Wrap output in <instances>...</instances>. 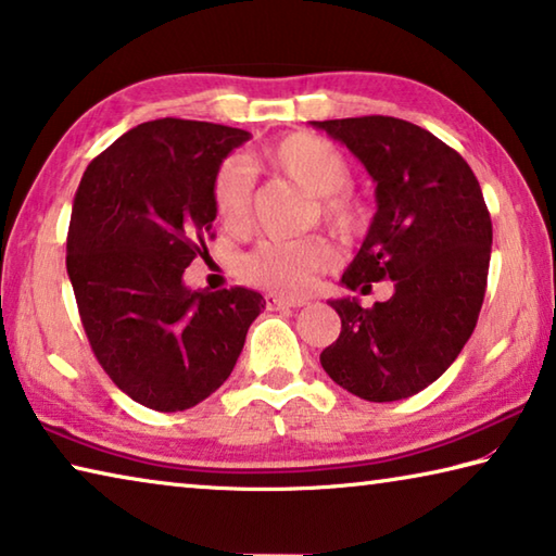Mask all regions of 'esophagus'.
Here are the masks:
<instances>
[{"instance_id":"34e87169","label":"esophagus","mask_w":556,"mask_h":556,"mask_svg":"<svg viewBox=\"0 0 556 556\" xmlns=\"http://www.w3.org/2000/svg\"><path fill=\"white\" fill-rule=\"evenodd\" d=\"M265 301L269 308H296L306 304V299H291V296H279V294H267Z\"/></svg>"}]
</instances>
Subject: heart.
<instances>
[{
	"label": "heart",
	"mask_w": 556,
	"mask_h": 556,
	"mask_svg": "<svg viewBox=\"0 0 556 556\" xmlns=\"http://www.w3.org/2000/svg\"><path fill=\"white\" fill-rule=\"evenodd\" d=\"M271 172L314 193V215L336 232L353 235L363 228L365 208L348 188L351 159L326 137L294 131L262 152ZM250 174L240 159H228L213 178V208L223 225L242 228L250 220ZM336 262V244L328 235L314 232L296 240H262L240 260L242 277L275 294H304L318 271Z\"/></svg>",
	"instance_id": "1"
}]
</instances>
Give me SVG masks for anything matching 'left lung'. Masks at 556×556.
Segmentation results:
<instances>
[{
  "label": "left lung",
  "mask_w": 556,
  "mask_h": 556,
  "mask_svg": "<svg viewBox=\"0 0 556 556\" xmlns=\"http://www.w3.org/2000/svg\"><path fill=\"white\" fill-rule=\"evenodd\" d=\"M312 125L351 149L378 184V213L341 281L363 294L372 281H394V294L372 308L351 296L328 301L341 336L321 365L361 400L412 397L446 372L481 314L493 244L481 186L464 156L412 122Z\"/></svg>",
  "instance_id": "8db88e82"
}]
</instances>
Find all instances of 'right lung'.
I'll return each instance as SVG.
<instances>
[{
	"instance_id": "1",
	"label": "right lung",
	"mask_w": 556,
	"mask_h": 556,
	"mask_svg": "<svg viewBox=\"0 0 556 556\" xmlns=\"http://www.w3.org/2000/svg\"><path fill=\"white\" fill-rule=\"evenodd\" d=\"M248 139L213 122H144L75 191L65 267L83 328L110 380L149 409L184 412L218 390L265 308L252 289L184 285L215 220L213 178Z\"/></svg>"
}]
</instances>
